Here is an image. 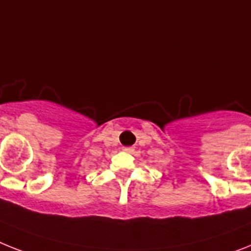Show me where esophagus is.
<instances>
[{"label": "esophagus", "mask_w": 251, "mask_h": 251, "mask_svg": "<svg viewBox=\"0 0 251 251\" xmlns=\"http://www.w3.org/2000/svg\"><path fill=\"white\" fill-rule=\"evenodd\" d=\"M133 150L134 149L133 148H123V151H126V152H133Z\"/></svg>", "instance_id": "34e87169"}]
</instances>
